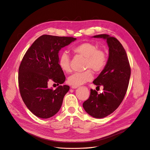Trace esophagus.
<instances>
[{
    "label": "esophagus",
    "mask_w": 150,
    "mask_h": 150,
    "mask_svg": "<svg viewBox=\"0 0 150 150\" xmlns=\"http://www.w3.org/2000/svg\"><path fill=\"white\" fill-rule=\"evenodd\" d=\"M78 86H72V87H71V88H73V89H74V88H76L77 87H78Z\"/></svg>",
    "instance_id": "obj_1"
}]
</instances>
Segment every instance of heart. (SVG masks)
<instances>
[{"label": "heart", "mask_w": 150, "mask_h": 150, "mask_svg": "<svg viewBox=\"0 0 150 150\" xmlns=\"http://www.w3.org/2000/svg\"><path fill=\"white\" fill-rule=\"evenodd\" d=\"M74 53L85 57V69H91L94 72L102 71L107 63V56L105 52L98 50V47L91 42L81 44L72 48ZM59 65L64 72L71 71L70 57L66 52H62L59 58ZM93 74L90 70L84 72H77L71 75L67 78V83L71 86H79L93 79Z\"/></svg>", "instance_id": "1"}]
</instances>
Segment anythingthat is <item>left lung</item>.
Listing matches in <instances>:
<instances>
[{
    "instance_id": "obj_1",
    "label": "left lung",
    "mask_w": 150,
    "mask_h": 150,
    "mask_svg": "<svg viewBox=\"0 0 150 150\" xmlns=\"http://www.w3.org/2000/svg\"><path fill=\"white\" fill-rule=\"evenodd\" d=\"M93 38H102L109 48L108 59L104 69L93 81V84L103 87V92L98 94L90 90L89 98L83 103L86 112L96 118H102L115 111L123 100L130 77V67L126 52L114 37L99 35Z\"/></svg>"
}]
</instances>
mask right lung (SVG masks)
<instances>
[{
  "instance_id": "right-lung-1",
  "label": "right lung",
  "mask_w": 150,
  "mask_h": 150,
  "mask_svg": "<svg viewBox=\"0 0 150 150\" xmlns=\"http://www.w3.org/2000/svg\"><path fill=\"white\" fill-rule=\"evenodd\" d=\"M76 38L44 35L39 37L25 52L18 70V85L22 99L29 110L40 118L56 114L69 86L48 87L52 80L57 84L66 79L59 65L60 50Z\"/></svg>"
}]
</instances>
